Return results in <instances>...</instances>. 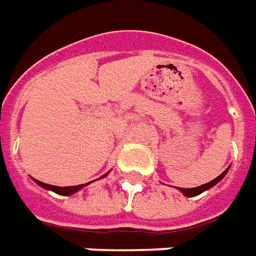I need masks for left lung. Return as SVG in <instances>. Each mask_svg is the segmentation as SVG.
I'll use <instances>...</instances> for the list:
<instances>
[{
	"mask_svg": "<svg viewBox=\"0 0 256 256\" xmlns=\"http://www.w3.org/2000/svg\"><path fill=\"white\" fill-rule=\"evenodd\" d=\"M226 171H228V170H225V171L222 172L220 176H216L215 180H212V181L208 182V184H204V185H201V186H196V188H178V190H180V191H181L184 195H186V196H195V195H200L201 192L210 190V188H211V186H214L215 184H218V182L221 181L222 178L225 176Z\"/></svg>",
	"mask_w": 256,
	"mask_h": 256,
	"instance_id": "left-lung-1",
	"label": "left lung"
}]
</instances>
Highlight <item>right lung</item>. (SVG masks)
<instances>
[{"label": "right lung", "instance_id": "add662e5", "mask_svg": "<svg viewBox=\"0 0 256 256\" xmlns=\"http://www.w3.org/2000/svg\"><path fill=\"white\" fill-rule=\"evenodd\" d=\"M104 176H105V175H104ZM35 182H36L38 185H41L45 190H51V191L56 192V194H60V195H72L74 192H76L78 190H81L82 186L86 185V184H81V185H75V186H54V185H48V184H44V182L36 181V180H35Z\"/></svg>", "mask_w": 256, "mask_h": 256}]
</instances>
